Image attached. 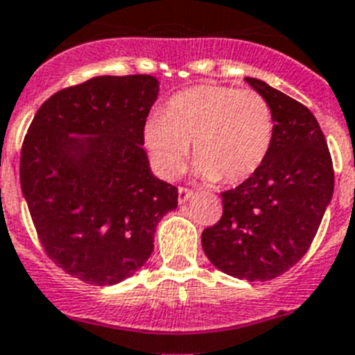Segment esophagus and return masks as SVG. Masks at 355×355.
Here are the masks:
<instances>
[{"mask_svg": "<svg viewBox=\"0 0 355 355\" xmlns=\"http://www.w3.org/2000/svg\"><path fill=\"white\" fill-rule=\"evenodd\" d=\"M193 196V191L186 187H178V203H186Z\"/></svg>", "mask_w": 355, "mask_h": 355, "instance_id": "34e87169", "label": "esophagus"}]
</instances>
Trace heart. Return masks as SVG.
Returning <instances> with one entry per match:
<instances>
[{"instance_id":"heart-1","label":"heart","mask_w":355,"mask_h":355,"mask_svg":"<svg viewBox=\"0 0 355 355\" xmlns=\"http://www.w3.org/2000/svg\"><path fill=\"white\" fill-rule=\"evenodd\" d=\"M273 135V112L261 92L211 84L175 94L164 114L144 125V144L166 180L184 171L193 146L202 180L239 184L264 164Z\"/></svg>"}]
</instances>
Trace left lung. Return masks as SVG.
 I'll list each match as a JSON object with an SVG mask.
<instances>
[{
  "instance_id": "1",
  "label": "left lung",
  "mask_w": 355,
  "mask_h": 355,
  "mask_svg": "<svg viewBox=\"0 0 355 355\" xmlns=\"http://www.w3.org/2000/svg\"><path fill=\"white\" fill-rule=\"evenodd\" d=\"M275 121L264 164L236 189L221 193L223 216L202 232V248L223 273L271 280L300 261L334 193L325 135L306 105L266 82L248 78Z\"/></svg>"
}]
</instances>
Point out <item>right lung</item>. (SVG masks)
<instances>
[{"instance_id":"right-lung-1","label":"right lung","mask_w":355,"mask_h":355,"mask_svg":"<svg viewBox=\"0 0 355 355\" xmlns=\"http://www.w3.org/2000/svg\"><path fill=\"white\" fill-rule=\"evenodd\" d=\"M159 94L150 75L96 76L37 110L21 150V189L48 257L94 286L128 279L153 252L177 187L159 180L144 125Z\"/></svg>"}]
</instances>
